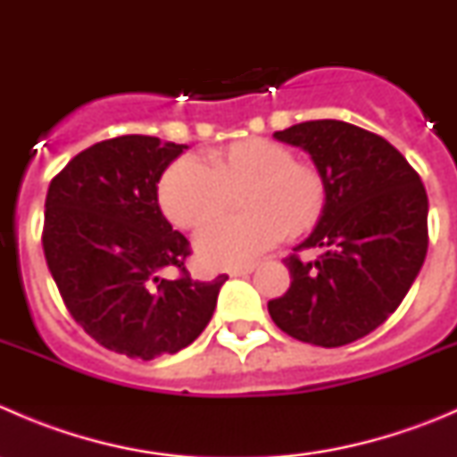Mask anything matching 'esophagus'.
Masks as SVG:
<instances>
[{
    "label": "esophagus",
    "instance_id": "1",
    "mask_svg": "<svg viewBox=\"0 0 457 457\" xmlns=\"http://www.w3.org/2000/svg\"><path fill=\"white\" fill-rule=\"evenodd\" d=\"M256 270V265L254 262H250V265H243V267H234L232 271H229V274L232 276H247V274H252V271Z\"/></svg>",
    "mask_w": 457,
    "mask_h": 457
}]
</instances>
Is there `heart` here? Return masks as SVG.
I'll return each mask as SVG.
<instances>
[{
    "mask_svg": "<svg viewBox=\"0 0 457 457\" xmlns=\"http://www.w3.org/2000/svg\"><path fill=\"white\" fill-rule=\"evenodd\" d=\"M238 195L245 214L210 225L196 241L205 265H245L285 237L314 229L325 214L327 181L283 143L252 137L207 152L201 165L174 161L156 186L161 210L181 229H201Z\"/></svg>",
    "mask_w": 457,
    "mask_h": 457,
    "instance_id": "heart-1",
    "label": "heart"
}]
</instances>
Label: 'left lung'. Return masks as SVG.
I'll list each match as a JSON object with an SVG mask.
<instances>
[{
	"mask_svg": "<svg viewBox=\"0 0 457 457\" xmlns=\"http://www.w3.org/2000/svg\"><path fill=\"white\" fill-rule=\"evenodd\" d=\"M274 137L310 152L327 181V207L285 258L292 283L267 310L292 338L343 347L380 327L416 280L428 247L425 186L389 141L352 123L318 119ZM301 249L321 256L303 262Z\"/></svg>",
	"mask_w": 457,
	"mask_h": 457,
	"instance_id": "8db88e82",
	"label": "left lung"
}]
</instances>
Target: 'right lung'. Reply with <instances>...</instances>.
I'll list each match as a JSON object with an SVG mask.
<instances>
[{
    "label": "right lung",
    "mask_w": 457,
    "mask_h": 457,
    "mask_svg": "<svg viewBox=\"0 0 457 457\" xmlns=\"http://www.w3.org/2000/svg\"><path fill=\"white\" fill-rule=\"evenodd\" d=\"M187 145L145 135L101 141L50 181L44 254L71 316L105 349L152 361L195 343L220 285L186 270L190 243L174 232L156 183ZM179 269L177 279L164 271Z\"/></svg>",
    "instance_id": "obj_1"
}]
</instances>
